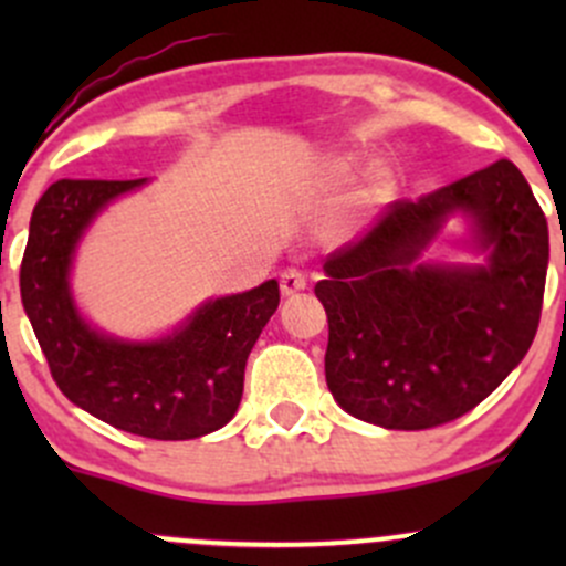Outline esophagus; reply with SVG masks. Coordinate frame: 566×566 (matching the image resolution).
I'll use <instances>...</instances> for the list:
<instances>
[{"instance_id": "esophagus-1", "label": "esophagus", "mask_w": 566, "mask_h": 566, "mask_svg": "<svg viewBox=\"0 0 566 566\" xmlns=\"http://www.w3.org/2000/svg\"><path fill=\"white\" fill-rule=\"evenodd\" d=\"M279 284H282L284 295H293L306 290V273L301 268H284L282 276H279Z\"/></svg>"}]
</instances>
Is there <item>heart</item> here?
Masks as SVG:
<instances>
[{"instance_id": "heart-1", "label": "heart", "mask_w": 566, "mask_h": 566, "mask_svg": "<svg viewBox=\"0 0 566 566\" xmlns=\"http://www.w3.org/2000/svg\"><path fill=\"white\" fill-rule=\"evenodd\" d=\"M356 169H358V164L353 161V158H345V161H339V164H334V167H331V180H334L336 186H339V182L353 180Z\"/></svg>"}]
</instances>
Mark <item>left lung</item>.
Listing matches in <instances>:
<instances>
[{
    "mask_svg": "<svg viewBox=\"0 0 566 566\" xmlns=\"http://www.w3.org/2000/svg\"><path fill=\"white\" fill-rule=\"evenodd\" d=\"M452 212L472 219L484 266L418 262ZM547 254L545 213L512 161L391 202L367 235L325 256L315 284L339 408L386 430H430L476 408L534 342Z\"/></svg>",
    "mask_w": 566,
    "mask_h": 566,
    "instance_id": "left-lung-1",
    "label": "left lung"
}]
</instances>
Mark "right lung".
Segmentation results:
<instances>
[{"label": "right lung", "mask_w": 566, "mask_h": 566, "mask_svg": "<svg viewBox=\"0 0 566 566\" xmlns=\"http://www.w3.org/2000/svg\"><path fill=\"white\" fill-rule=\"evenodd\" d=\"M139 180H56L38 199L21 260V301L51 378L95 419L156 441H188L235 416L256 336L279 306V282L199 306L153 342L101 334L76 310L71 262L95 216Z\"/></svg>", "instance_id": "obj_1"}]
</instances>
